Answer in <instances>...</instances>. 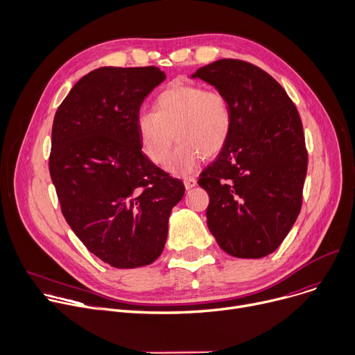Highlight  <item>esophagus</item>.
Returning <instances> with one entry per match:
<instances>
[{
  "label": "esophagus",
  "mask_w": 355,
  "mask_h": 355,
  "mask_svg": "<svg viewBox=\"0 0 355 355\" xmlns=\"http://www.w3.org/2000/svg\"><path fill=\"white\" fill-rule=\"evenodd\" d=\"M183 184H184V188L189 191V189L196 187V179L195 178H184L183 179Z\"/></svg>",
  "instance_id": "obj_1"
}]
</instances>
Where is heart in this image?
I'll use <instances>...</instances> for the list:
<instances>
[{
	"instance_id": "b5f03b06",
	"label": "heart",
	"mask_w": 355,
	"mask_h": 355,
	"mask_svg": "<svg viewBox=\"0 0 355 355\" xmlns=\"http://www.w3.org/2000/svg\"><path fill=\"white\" fill-rule=\"evenodd\" d=\"M231 127L225 95L196 83H176L157 96L155 111H141L136 118L139 143L150 162L163 164L176 137L179 144L167 163L175 175H189L202 157L221 153Z\"/></svg>"
}]
</instances>
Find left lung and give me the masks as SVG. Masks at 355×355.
Returning a JSON list of instances; mask_svg holds the SVG:
<instances>
[{
    "label": "left lung",
    "instance_id": "1",
    "mask_svg": "<svg viewBox=\"0 0 355 355\" xmlns=\"http://www.w3.org/2000/svg\"><path fill=\"white\" fill-rule=\"evenodd\" d=\"M191 78L224 94L232 115L227 146L198 180L209 195L208 228L230 256L266 257L302 207L308 153L299 112L277 80L243 60H216Z\"/></svg>",
    "mask_w": 355,
    "mask_h": 355
}]
</instances>
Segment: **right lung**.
Returning a JSON list of instances; mask_svg holds the SVG:
<instances>
[{"label":"right lung","instance_id":"obj_1","mask_svg":"<svg viewBox=\"0 0 355 355\" xmlns=\"http://www.w3.org/2000/svg\"><path fill=\"white\" fill-rule=\"evenodd\" d=\"M166 79L156 66H104L79 79L56 111L49 171L62 214L104 263L136 268L159 259L179 179L141 151L136 118Z\"/></svg>","mask_w":355,"mask_h":355}]
</instances>
